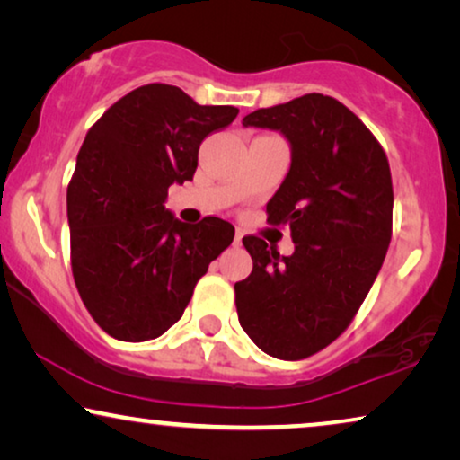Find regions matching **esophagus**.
<instances>
[{"label": "esophagus", "instance_id": "1", "mask_svg": "<svg viewBox=\"0 0 460 460\" xmlns=\"http://www.w3.org/2000/svg\"><path fill=\"white\" fill-rule=\"evenodd\" d=\"M234 243H236V244L243 243V232H236V234H234Z\"/></svg>", "mask_w": 460, "mask_h": 460}]
</instances>
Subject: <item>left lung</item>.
<instances>
[{
    "mask_svg": "<svg viewBox=\"0 0 460 460\" xmlns=\"http://www.w3.org/2000/svg\"><path fill=\"white\" fill-rule=\"evenodd\" d=\"M291 142V169L266 207L288 226L293 255L244 236L253 272L234 285L238 323L280 360L324 349L351 324L392 241L394 188L387 155L348 106L305 93L243 119Z\"/></svg>",
    "mask_w": 460,
    "mask_h": 460,
    "instance_id": "1",
    "label": "left lung"
}]
</instances>
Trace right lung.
Segmentation results:
<instances>
[{
  "label": "right lung",
  "instance_id": "obj_1",
  "mask_svg": "<svg viewBox=\"0 0 460 460\" xmlns=\"http://www.w3.org/2000/svg\"><path fill=\"white\" fill-rule=\"evenodd\" d=\"M236 115L234 106H200L180 87L148 84L87 131L66 190L71 268L81 301L111 337L163 335L234 238L224 219L188 226L163 203L169 186L192 180L200 142Z\"/></svg>",
  "mask_w": 460,
  "mask_h": 460
}]
</instances>
